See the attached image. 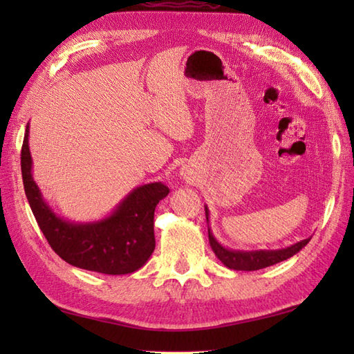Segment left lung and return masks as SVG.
Masks as SVG:
<instances>
[{
	"label": "left lung",
	"instance_id": "1",
	"mask_svg": "<svg viewBox=\"0 0 354 354\" xmlns=\"http://www.w3.org/2000/svg\"><path fill=\"white\" fill-rule=\"evenodd\" d=\"M208 207L205 205V217L208 222ZM208 240L209 245H212V250L214 251L216 257L219 259L225 266L234 270H259L263 268L277 265V263L284 261L290 259L292 255L299 252L303 248L310 242L309 239H304L301 242L293 243L288 248H281V250H259V251H234L228 250V248L222 246L217 240L214 239L212 230L208 227Z\"/></svg>",
	"mask_w": 354,
	"mask_h": 354
}]
</instances>
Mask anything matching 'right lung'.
Wrapping results in <instances>:
<instances>
[{"mask_svg":"<svg viewBox=\"0 0 354 354\" xmlns=\"http://www.w3.org/2000/svg\"><path fill=\"white\" fill-rule=\"evenodd\" d=\"M32 169L27 124L21 150L26 196L42 234L62 260L80 269L123 275L138 270L150 259L155 250V208L169 194L167 185L162 183L140 185L104 219L76 223L53 212L35 183Z\"/></svg>","mask_w":354,"mask_h":354,"instance_id":"add662e5","label":"right lung"}]
</instances>
